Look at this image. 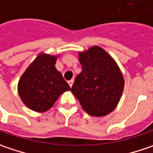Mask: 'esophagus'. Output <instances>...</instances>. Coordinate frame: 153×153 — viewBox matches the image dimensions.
<instances>
[{"label": "esophagus", "instance_id": "1", "mask_svg": "<svg viewBox=\"0 0 153 153\" xmlns=\"http://www.w3.org/2000/svg\"><path fill=\"white\" fill-rule=\"evenodd\" d=\"M74 81V79H71V80H69V81H68V84H69L70 87H72V86H73Z\"/></svg>", "mask_w": 153, "mask_h": 153}]
</instances>
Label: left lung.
I'll list each match as a JSON object with an SVG mask.
<instances>
[{"mask_svg": "<svg viewBox=\"0 0 153 153\" xmlns=\"http://www.w3.org/2000/svg\"><path fill=\"white\" fill-rule=\"evenodd\" d=\"M82 71L72 86L83 110L90 116L102 117L116 109L125 80L115 59L99 46L79 52Z\"/></svg>", "mask_w": 153, "mask_h": 153, "instance_id": "left-lung-1", "label": "left lung"}]
</instances>
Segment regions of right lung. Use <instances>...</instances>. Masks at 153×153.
<instances>
[{"label": "right lung", "mask_w": 153, "mask_h": 153, "mask_svg": "<svg viewBox=\"0 0 153 153\" xmlns=\"http://www.w3.org/2000/svg\"><path fill=\"white\" fill-rule=\"evenodd\" d=\"M59 55L41 52L31 62L18 83V93L24 104L36 112H46L70 86L56 68Z\"/></svg>", "instance_id": "add662e5"}]
</instances>
